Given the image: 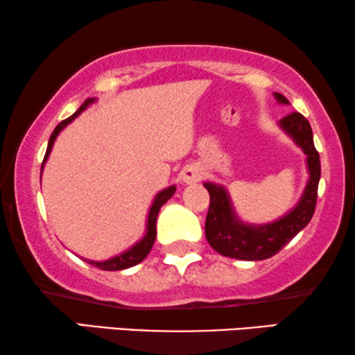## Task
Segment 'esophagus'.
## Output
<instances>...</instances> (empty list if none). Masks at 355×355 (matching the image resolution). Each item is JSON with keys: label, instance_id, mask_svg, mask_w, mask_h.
Instances as JSON below:
<instances>
[{"label": "esophagus", "instance_id": "1", "mask_svg": "<svg viewBox=\"0 0 355 355\" xmlns=\"http://www.w3.org/2000/svg\"><path fill=\"white\" fill-rule=\"evenodd\" d=\"M202 178H203V173L198 166H187V168H184L181 173V179L186 184H196L200 181Z\"/></svg>", "mask_w": 355, "mask_h": 355}]
</instances>
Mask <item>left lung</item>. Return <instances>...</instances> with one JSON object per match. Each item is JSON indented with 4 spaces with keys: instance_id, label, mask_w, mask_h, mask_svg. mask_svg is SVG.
Returning <instances> with one entry per match:
<instances>
[{
    "instance_id": "obj_1",
    "label": "left lung",
    "mask_w": 355,
    "mask_h": 355,
    "mask_svg": "<svg viewBox=\"0 0 355 355\" xmlns=\"http://www.w3.org/2000/svg\"><path fill=\"white\" fill-rule=\"evenodd\" d=\"M275 96L279 103H289L288 98L281 94H275ZM279 125L307 155L310 176L302 197H300L297 205L279 220L268 223V225L252 226L245 225L237 218L225 187L213 182L203 184L210 193L205 236L208 244L218 254L249 261L270 259V257L278 254L312 220L315 205H317L320 174H322L320 155L313 145L312 128L300 113L284 116L279 121Z\"/></svg>"
}]
</instances>
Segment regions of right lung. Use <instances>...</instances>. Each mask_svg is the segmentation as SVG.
<instances>
[{
    "label": "right lung",
    "mask_w": 355,
    "mask_h": 355,
    "mask_svg": "<svg viewBox=\"0 0 355 355\" xmlns=\"http://www.w3.org/2000/svg\"><path fill=\"white\" fill-rule=\"evenodd\" d=\"M92 98H89V100H85L84 103H82V106L79 110L76 111L74 114L72 116H69V118L67 119H64V121H61L60 124L56 125L55 128V130H53V134H51V137H50V140H48V147H46V153H45V158H43V164H45V162L48 159V155H50V152H51V148H53V144H55V140H56V137H58V134L61 132L62 129L66 128L67 124L69 123H72V121H74L77 116H79L82 111H84L87 106H89L90 103H92ZM43 164H42V169H43ZM42 178V176H40ZM176 192V186H171V187H168V189H164V191H162L158 193L157 197H155V200H153V203H152V207H150V211H148V220H147V234H145L142 239H140L137 244L135 245H132L130 247L129 250H125L124 254H119V255H116V257H113V259H110V260H105V261H94V260H85V261H89V263L92 265V266H96V268H100V270H105V271H118V270H125V268H130V266H134V265H137V263H140V261H142L145 257L148 255V252L152 250V247H153V242H155V239H157V216H158V211H159V208H162L164 203H166L169 198L173 197V193Z\"/></svg>",
    "instance_id": "add662e5"
}]
</instances>
